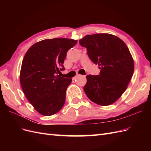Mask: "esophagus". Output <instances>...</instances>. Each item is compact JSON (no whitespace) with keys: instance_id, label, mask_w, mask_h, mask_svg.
<instances>
[{"instance_id":"esophagus-1","label":"esophagus","mask_w":151,"mask_h":151,"mask_svg":"<svg viewBox=\"0 0 151 151\" xmlns=\"http://www.w3.org/2000/svg\"><path fill=\"white\" fill-rule=\"evenodd\" d=\"M79 76H81V75H80V74H77V75H76V77H74V79H76V78H77V77H79Z\"/></svg>"}]
</instances>
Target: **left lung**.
Returning <instances> with one entry per match:
<instances>
[{"label":"left lung","mask_w":151,"mask_h":151,"mask_svg":"<svg viewBox=\"0 0 151 151\" xmlns=\"http://www.w3.org/2000/svg\"><path fill=\"white\" fill-rule=\"evenodd\" d=\"M79 42L101 69L99 76H86L84 91L87 96L101 106L116 102L134 74V59L129 48L120 38L108 33L88 35Z\"/></svg>","instance_id":"8db88e82"}]
</instances>
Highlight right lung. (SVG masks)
Here are the masks:
<instances>
[{
	"label": "right lung",
	"instance_id": "add662e5",
	"mask_svg": "<svg viewBox=\"0 0 151 151\" xmlns=\"http://www.w3.org/2000/svg\"><path fill=\"white\" fill-rule=\"evenodd\" d=\"M77 40L47 39L36 42L28 50L22 60L20 83L27 99L40 114L51 116L64 105L67 87L72 79L62 77L59 67L67 52Z\"/></svg>",
	"mask_w": 151,
	"mask_h": 151
}]
</instances>
